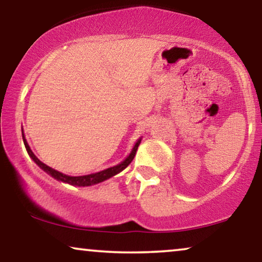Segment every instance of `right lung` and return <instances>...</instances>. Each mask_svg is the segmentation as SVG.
I'll return each instance as SVG.
<instances>
[{
  "instance_id": "obj_1",
  "label": "right lung",
  "mask_w": 262,
  "mask_h": 262,
  "mask_svg": "<svg viewBox=\"0 0 262 262\" xmlns=\"http://www.w3.org/2000/svg\"><path fill=\"white\" fill-rule=\"evenodd\" d=\"M23 139H24V144H25V146H26V150H27L28 155L31 156V159L33 160L34 162L37 163L38 166L40 167L42 170L46 171V173L51 175L52 178H55L56 180L66 182V184H69V185H73V186H91V185H95V184H99V182H102V181L107 180V179L114 177V175L118 174V173H120L121 170H124L125 168H126L128 164L132 162V160H134L136 152H137L139 143H141V141H142V139L139 138L138 141H137V143H136V144H135L134 149H132V151L130 152V155H128L126 159L123 161V162L119 163V164H117V166L107 168V169H105V170L98 171V173H94V174L83 175V177H69V175H66V174L60 173V171L55 170V169H53V168L46 166L45 163H42L41 161L39 160L38 157L34 155L33 151H32V150H31L27 141H26V139H25L24 131H23Z\"/></svg>"
}]
</instances>
